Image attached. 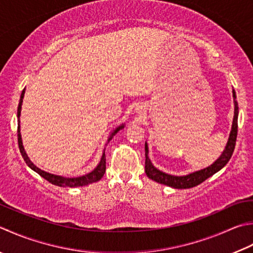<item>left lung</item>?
<instances>
[{
    "mask_svg": "<svg viewBox=\"0 0 253 253\" xmlns=\"http://www.w3.org/2000/svg\"><path fill=\"white\" fill-rule=\"evenodd\" d=\"M232 96H234V104H235V115H234V121H232V126H231V131L228 138V141H227V145L225 147V150L222 151L220 157L217 159L212 165L210 167L205 168V169H202L200 171H195L193 173H190L187 175H182V176H176V175H171L168 174V173L162 172L158 170L157 168L153 167L151 163L149 157H148V145L147 142L145 143V156H146V161H145V172L147 176L149 179L156 181L158 183H161V184H165L168 186L174 187V189H191V187H194L196 185L201 184L202 182H204L206 179H209L210 176L214 175L216 172H218L224 168L230 158L232 156V152L235 150L236 146V139H237V131H238V103L236 101V92L232 90Z\"/></svg>",
    "mask_w": 253,
    "mask_h": 253,
    "instance_id": "1",
    "label": "left lung"
}]
</instances>
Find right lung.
<instances>
[{"instance_id":"obj_1","label":"right lung","mask_w":253,"mask_h":253,"mask_svg":"<svg viewBox=\"0 0 253 253\" xmlns=\"http://www.w3.org/2000/svg\"><path fill=\"white\" fill-rule=\"evenodd\" d=\"M24 94H25V88L23 90L22 94H21V100H19L18 103V107H17V118H18V123H17V139H18V148L19 151L22 153V157L24 158L25 162L26 165L31 168L32 170H34L35 172H37L39 175L42 176L44 180H47L48 182H50L51 184L57 185V186H62V187H77V186H85L91 184V183L97 182L100 181L104 173H105V169H106V157H105V152H103V156L101 158V161L98 163L97 167L94 169L92 172L87 173L85 175L82 176H78V177H64L61 175H54L51 174V173H48L46 171H43L42 169H39L34 163L29 159L26 151H25L24 147H23V141H22V136H21V125H19V116H21V111H22V104H23V98H24ZM122 128H124V124H122L121 126L116 127V129H114L113 132L111 133V136L108 137V140L110 141L114 135H116L118 132V130H121Z\"/></svg>"}]
</instances>
